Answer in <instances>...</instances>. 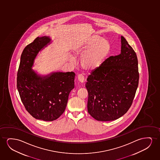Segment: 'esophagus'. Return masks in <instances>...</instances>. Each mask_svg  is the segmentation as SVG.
Returning <instances> with one entry per match:
<instances>
[{"instance_id":"34e87169","label":"esophagus","mask_w":160,"mask_h":160,"mask_svg":"<svg viewBox=\"0 0 160 160\" xmlns=\"http://www.w3.org/2000/svg\"><path fill=\"white\" fill-rule=\"evenodd\" d=\"M78 81L80 82L83 83V82H84V80H85V78H84V77H83L82 75L79 74L78 76Z\"/></svg>"}]
</instances>
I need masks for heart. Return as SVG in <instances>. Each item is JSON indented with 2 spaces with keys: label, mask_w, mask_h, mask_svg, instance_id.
Instances as JSON below:
<instances>
[{
  "label": "heart",
  "mask_w": 160,
  "mask_h": 160,
  "mask_svg": "<svg viewBox=\"0 0 160 160\" xmlns=\"http://www.w3.org/2000/svg\"><path fill=\"white\" fill-rule=\"evenodd\" d=\"M74 50L77 57H82V68L92 71L98 68L105 61L111 50V45L107 39L93 35L78 42ZM70 61L72 63H75L74 57L71 56Z\"/></svg>",
  "instance_id": "heart-1"
}]
</instances>
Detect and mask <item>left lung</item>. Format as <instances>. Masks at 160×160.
Returning a JSON list of instances; mask_svg holds the SVG:
<instances>
[{
    "instance_id": "8db88e82",
    "label": "left lung",
    "mask_w": 160,
    "mask_h": 160,
    "mask_svg": "<svg viewBox=\"0 0 160 160\" xmlns=\"http://www.w3.org/2000/svg\"><path fill=\"white\" fill-rule=\"evenodd\" d=\"M120 55L110 56L88 75V110L96 120H116L131 107L139 82L136 52L123 36Z\"/></svg>"
}]
</instances>
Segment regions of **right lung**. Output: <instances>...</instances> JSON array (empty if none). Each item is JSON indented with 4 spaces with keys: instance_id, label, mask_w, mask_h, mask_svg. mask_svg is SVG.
Here are the masks:
<instances>
[{
    "instance_id": "right-lung-1",
    "label": "right lung",
    "mask_w": 160,
    "mask_h": 160,
    "mask_svg": "<svg viewBox=\"0 0 160 160\" xmlns=\"http://www.w3.org/2000/svg\"><path fill=\"white\" fill-rule=\"evenodd\" d=\"M51 42L48 36L37 37L24 48L17 78L18 91L26 109L33 118L45 121L55 120L63 113L75 76L72 72L43 75L32 69L38 54Z\"/></svg>"
}]
</instances>
